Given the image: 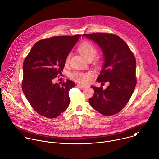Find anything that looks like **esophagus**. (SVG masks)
I'll return each mask as SVG.
<instances>
[{"instance_id":"34e87169","label":"esophagus","mask_w":159,"mask_h":159,"mask_svg":"<svg viewBox=\"0 0 159 159\" xmlns=\"http://www.w3.org/2000/svg\"><path fill=\"white\" fill-rule=\"evenodd\" d=\"M77 86L80 88H82V89H84V88H86L87 87V85H85V84H77Z\"/></svg>"}]
</instances>
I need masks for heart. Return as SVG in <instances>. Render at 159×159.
I'll use <instances>...</instances> for the list:
<instances>
[{"mask_svg": "<svg viewBox=\"0 0 159 159\" xmlns=\"http://www.w3.org/2000/svg\"><path fill=\"white\" fill-rule=\"evenodd\" d=\"M79 52L82 56L85 59H93L97 54V49L93 45L89 42H84L82 43L78 47ZM71 57V54H69L67 56L66 58V64H68ZM72 79L74 80L80 82V83H86L90 79V74L89 73H84L80 72H74L71 75Z\"/></svg>", "mask_w": 159, "mask_h": 159, "instance_id": "b5f03b06", "label": "heart"}]
</instances>
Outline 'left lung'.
<instances>
[{
	"label": "left lung",
	"instance_id": "1",
	"mask_svg": "<svg viewBox=\"0 0 159 159\" xmlns=\"http://www.w3.org/2000/svg\"><path fill=\"white\" fill-rule=\"evenodd\" d=\"M82 37L93 40L102 52L103 65L97 81L109 82L105 89L91 86L94 94L89 102L102 115L116 114L128 103L136 85L134 56L127 44L116 35L93 33Z\"/></svg>",
	"mask_w": 159,
	"mask_h": 159
}]
</instances>
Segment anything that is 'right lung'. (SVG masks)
<instances>
[{"label":"right lung","mask_w":159,"mask_h":159,"mask_svg":"<svg viewBox=\"0 0 159 159\" xmlns=\"http://www.w3.org/2000/svg\"><path fill=\"white\" fill-rule=\"evenodd\" d=\"M80 37L57 36L39 40L24 62L22 90L34 110L42 116L56 118L69 106V92L75 84L67 79L60 85L53 80L62 73L67 56Z\"/></svg>","instance_id":"obj_1"}]
</instances>
